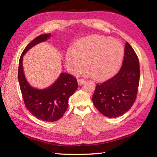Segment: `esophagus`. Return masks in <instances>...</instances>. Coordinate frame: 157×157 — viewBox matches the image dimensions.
I'll use <instances>...</instances> for the list:
<instances>
[{"label": "esophagus", "mask_w": 157, "mask_h": 157, "mask_svg": "<svg viewBox=\"0 0 157 157\" xmlns=\"http://www.w3.org/2000/svg\"><path fill=\"white\" fill-rule=\"evenodd\" d=\"M85 82H86V80L84 79H78V82L79 85H82Z\"/></svg>", "instance_id": "obj_1"}]
</instances>
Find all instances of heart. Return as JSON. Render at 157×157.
Segmentation results:
<instances>
[{
  "label": "heart",
  "instance_id": "heart-1",
  "mask_svg": "<svg viewBox=\"0 0 157 157\" xmlns=\"http://www.w3.org/2000/svg\"><path fill=\"white\" fill-rule=\"evenodd\" d=\"M124 49L120 41L113 38L94 35L79 39L66 54L68 67L73 71H79L84 67V62L95 79L107 78L120 67L123 62Z\"/></svg>",
  "mask_w": 157,
  "mask_h": 157
}]
</instances>
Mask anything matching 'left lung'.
Masks as SVG:
<instances>
[{"label": "left lung", "mask_w": 157, "mask_h": 157, "mask_svg": "<svg viewBox=\"0 0 157 157\" xmlns=\"http://www.w3.org/2000/svg\"><path fill=\"white\" fill-rule=\"evenodd\" d=\"M140 79L139 61L136 52L126 42L120 71L108 80L97 84L93 102L108 118H116L131 109L136 100Z\"/></svg>", "instance_id": "left-lung-1"}]
</instances>
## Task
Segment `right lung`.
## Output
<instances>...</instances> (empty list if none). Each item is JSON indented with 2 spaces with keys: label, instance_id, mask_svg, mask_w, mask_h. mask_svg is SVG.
I'll return each mask as SVG.
<instances>
[{
  "label": "right lung",
  "instance_id": "right-lung-1",
  "mask_svg": "<svg viewBox=\"0 0 157 157\" xmlns=\"http://www.w3.org/2000/svg\"><path fill=\"white\" fill-rule=\"evenodd\" d=\"M51 34H44L36 37L29 44L21 55L18 63V78L20 89L27 109L43 121L54 122L63 116L68 107V98L78 89L75 78L66 73L60 74L57 80L44 89L31 86L23 73V57L32 47L48 39Z\"/></svg>",
  "mask_w": 157,
  "mask_h": 157
}]
</instances>
